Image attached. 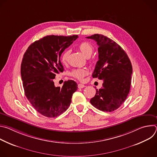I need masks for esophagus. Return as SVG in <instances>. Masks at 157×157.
Returning <instances> with one entry per match:
<instances>
[{
	"label": "esophagus",
	"instance_id": "obj_1",
	"mask_svg": "<svg viewBox=\"0 0 157 157\" xmlns=\"http://www.w3.org/2000/svg\"><path fill=\"white\" fill-rule=\"evenodd\" d=\"M78 88H83V87H85V85L82 84H79L78 86Z\"/></svg>",
	"mask_w": 157,
	"mask_h": 157
}]
</instances>
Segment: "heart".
<instances>
[{
    "instance_id": "obj_1",
    "label": "heart",
    "mask_w": 157,
    "mask_h": 157,
    "mask_svg": "<svg viewBox=\"0 0 157 157\" xmlns=\"http://www.w3.org/2000/svg\"><path fill=\"white\" fill-rule=\"evenodd\" d=\"M78 48L82 54L86 58H89L90 56L94 51L93 45L91 43L88 41H83L78 46ZM70 53V50H66L62 53L61 56V60L63 63H66L67 61H68ZM87 73L88 71L86 69H76L71 73V75L79 80H82L83 78L87 75Z\"/></svg>"
}]
</instances>
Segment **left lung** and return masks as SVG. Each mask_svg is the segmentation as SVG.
<instances>
[{
  "label": "left lung",
  "mask_w": 157,
  "mask_h": 157,
  "mask_svg": "<svg viewBox=\"0 0 157 157\" xmlns=\"http://www.w3.org/2000/svg\"><path fill=\"white\" fill-rule=\"evenodd\" d=\"M97 42L99 53L93 78L103 80L102 87L96 89L91 104L98 109L112 112L126 99L130 88L132 66L127 53L113 40L101 34L86 37Z\"/></svg>",
  "instance_id": "1"
}]
</instances>
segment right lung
Returning <instances> with one entry per match:
<instances>
[{
    "label": "right lung",
    "instance_id": "obj_1",
    "mask_svg": "<svg viewBox=\"0 0 157 157\" xmlns=\"http://www.w3.org/2000/svg\"><path fill=\"white\" fill-rule=\"evenodd\" d=\"M78 38L48 35L31 44L21 64V76L25 94L36 110L47 117H57L65 112L71 102L78 84L73 80L55 87L53 79L64 69L60 61L62 53Z\"/></svg>",
    "mask_w": 157,
    "mask_h": 157
}]
</instances>
